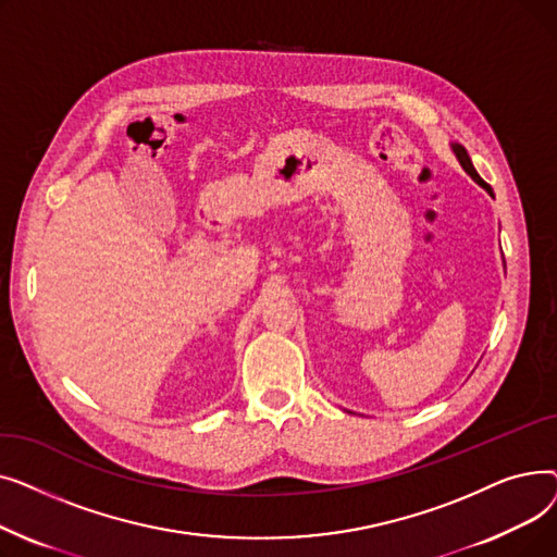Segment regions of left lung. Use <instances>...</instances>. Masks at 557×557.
Instances as JSON below:
<instances>
[{"label":"left lung","instance_id":"8db88e82","mask_svg":"<svg viewBox=\"0 0 557 557\" xmlns=\"http://www.w3.org/2000/svg\"><path fill=\"white\" fill-rule=\"evenodd\" d=\"M451 151H454V156L458 158V162H460V166L465 169V173L470 175V178H472L474 183H479V185H481L490 196H494V194H492V187H490V185L481 178V175L476 173V169H474V164H472L470 156H467V151H465V146H460L458 141H451Z\"/></svg>","mask_w":557,"mask_h":557}]
</instances>
